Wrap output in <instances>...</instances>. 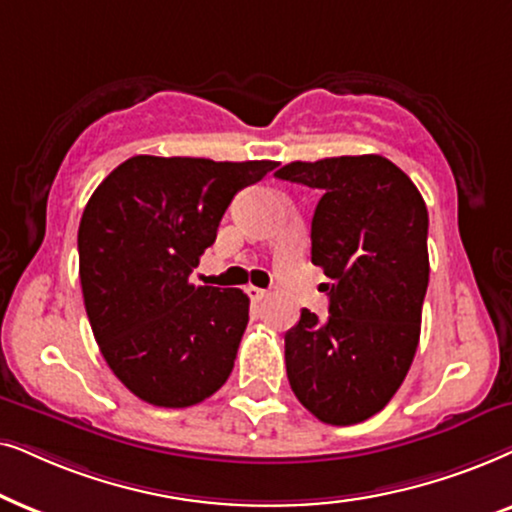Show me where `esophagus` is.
<instances>
[{"mask_svg":"<svg viewBox=\"0 0 512 512\" xmlns=\"http://www.w3.org/2000/svg\"><path fill=\"white\" fill-rule=\"evenodd\" d=\"M245 292H248V297L252 299V302H264V299L269 297V292H267V290L255 288V285H248V288H245Z\"/></svg>","mask_w":512,"mask_h":512,"instance_id":"esophagus-1","label":"esophagus"}]
</instances>
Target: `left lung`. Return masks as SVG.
I'll return each instance as SVG.
<instances>
[{
	"instance_id": "left-lung-1",
	"label": "left lung",
	"mask_w": 512,
	"mask_h": 512,
	"mask_svg": "<svg viewBox=\"0 0 512 512\" xmlns=\"http://www.w3.org/2000/svg\"><path fill=\"white\" fill-rule=\"evenodd\" d=\"M281 180L318 189L311 262L330 278V316L302 309L285 332V367L313 417L351 426L384 410L417 353L428 288V210L379 154L292 161Z\"/></svg>"
}]
</instances>
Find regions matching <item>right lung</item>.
Returning a JSON list of instances; mask_svg holds the SVG:
<instances>
[{
	"mask_svg": "<svg viewBox=\"0 0 512 512\" xmlns=\"http://www.w3.org/2000/svg\"><path fill=\"white\" fill-rule=\"evenodd\" d=\"M276 161L133 156L100 182L79 224L88 323L109 370L156 407H189L234 370L250 299L189 281L231 199Z\"/></svg>",
	"mask_w": 512,
	"mask_h": 512,
	"instance_id": "add662e5",
	"label": "right lung"
}]
</instances>
